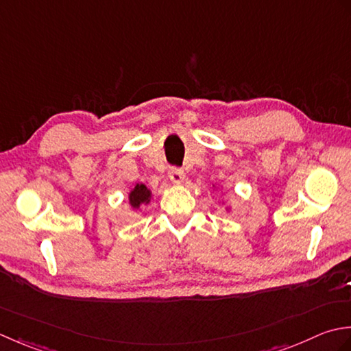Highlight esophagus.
<instances>
[{"instance_id": "34e87169", "label": "esophagus", "mask_w": 351, "mask_h": 351, "mask_svg": "<svg viewBox=\"0 0 351 351\" xmlns=\"http://www.w3.org/2000/svg\"><path fill=\"white\" fill-rule=\"evenodd\" d=\"M169 180H171V183H174V184H182L183 180H184L183 171L178 169V168H171L169 169Z\"/></svg>"}]
</instances>
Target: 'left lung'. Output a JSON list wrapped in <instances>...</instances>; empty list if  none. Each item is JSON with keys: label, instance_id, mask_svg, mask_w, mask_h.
Wrapping results in <instances>:
<instances>
[{"label": "left lung", "instance_id": "8db88e82", "mask_svg": "<svg viewBox=\"0 0 351 351\" xmlns=\"http://www.w3.org/2000/svg\"><path fill=\"white\" fill-rule=\"evenodd\" d=\"M212 188L215 189V188H217V184H212ZM223 204H224V203H223ZM226 212H227V213H228V212H232V206H226Z\"/></svg>", "mask_w": 351, "mask_h": 351}]
</instances>
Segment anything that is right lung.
I'll return each mask as SVG.
<instances>
[{
	"mask_svg": "<svg viewBox=\"0 0 351 351\" xmlns=\"http://www.w3.org/2000/svg\"><path fill=\"white\" fill-rule=\"evenodd\" d=\"M152 198H153V192L149 191L144 183H138L133 189H130V192H128L127 202L132 209L138 210L142 206L149 204Z\"/></svg>",
	"mask_w": 351,
	"mask_h": 351,
	"instance_id": "1",
	"label": "right lung"
}]
</instances>
